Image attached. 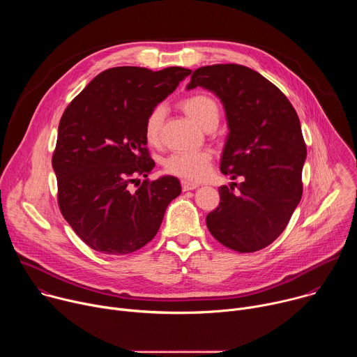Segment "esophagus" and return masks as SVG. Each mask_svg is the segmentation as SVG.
Wrapping results in <instances>:
<instances>
[{
  "instance_id": "esophagus-1",
  "label": "esophagus",
  "mask_w": 357,
  "mask_h": 357,
  "mask_svg": "<svg viewBox=\"0 0 357 357\" xmlns=\"http://www.w3.org/2000/svg\"><path fill=\"white\" fill-rule=\"evenodd\" d=\"M199 185L195 183V182H189V181H182V189L186 192V190H192V189H196Z\"/></svg>"
}]
</instances>
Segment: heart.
<instances>
[{"instance_id": "1", "label": "heart", "mask_w": 357, "mask_h": 357, "mask_svg": "<svg viewBox=\"0 0 357 357\" xmlns=\"http://www.w3.org/2000/svg\"><path fill=\"white\" fill-rule=\"evenodd\" d=\"M185 113L202 128H208L219 123L220 110L218 101L206 93H193L185 97L181 103ZM167 116L164 105H157L149 110L144 121V135L149 144L160 141L162 124ZM213 155L208 149L174 152L165 161L164 169L167 174L182 178L185 181H200L209 172Z\"/></svg>"}]
</instances>
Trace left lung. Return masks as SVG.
I'll use <instances>...</instances> for the list:
<instances>
[{
  "instance_id": "obj_1",
  "label": "left lung",
  "mask_w": 357,
  "mask_h": 357,
  "mask_svg": "<svg viewBox=\"0 0 357 357\" xmlns=\"http://www.w3.org/2000/svg\"><path fill=\"white\" fill-rule=\"evenodd\" d=\"M197 86L215 93L226 112L220 171L243 179L219 188L208 229L230 250L259 251L284 231L302 196L307 145L298 114L277 86L243 65L199 68L186 89Z\"/></svg>"
}]
</instances>
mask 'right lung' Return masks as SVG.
<instances>
[{"label":"right lung","mask_w":357,"mask_h":357,"mask_svg":"<svg viewBox=\"0 0 357 357\" xmlns=\"http://www.w3.org/2000/svg\"><path fill=\"white\" fill-rule=\"evenodd\" d=\"M192 70L120 66L97 75L66 107L52 167L59 209L93 250L124 256L160 230L171 200L181 195L178 178L142 181L155 167L146 149L144 121Z\"/></svg>","instance_id":"1"}]
</instances>
